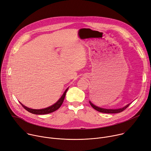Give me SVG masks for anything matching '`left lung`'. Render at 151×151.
<instances>
[{
	"mask_svg": "<svg viewBox=\"0 0 151 151\" xmlns=\"http://www.w3.org/2000/svg\"><path fill=\"white\" fill-rule=\"evenodd\" d=\"M91 106L94 109H96V110H97L99 112H101V113H120V112H122L125 110V109L126 108H127L128 107V106L131 104H128L127 105H126L125 106H124L123 108H119V109H105V108H100V107H98L97 106H95L94 105H93L90 101L89 102Z\"/></svg>",
	"mask_w": 151,
	"mask_h": 151,
	"instance_id": "8db88e82",
	"label": "left lung"
}]
</instances>
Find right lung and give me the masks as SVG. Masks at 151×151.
Returning a JSON list of instances; mask_svg holds the SVG:
<instances>
[{
	"label": "right lung",
	"mask_w": 151,
	"mask_h": 151,
	"mask_svg": "<svg viewBox=\"0 0 151 151\" xmlns=\"http://www.w3.org/2000/svg\"><path fill=\"white\" fill-rule=\"evenodd\" d=\"M67 90H68V88L65 90L64 93H63V94L62 96L61 97V98L55 104H53V105H52L49 107L46 108L41 109H31V108L26 107L21 103H20V104L22 105V106L26 109V110L29 111L31 113H32V114H49V113H52L55 111L57 110V109L61 106V105H62V104L64 101V99L65 98V94H66V92H67Z\"/></svg>",
	"instance_id": "obj_1"
}]
</instances>
